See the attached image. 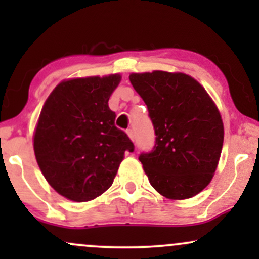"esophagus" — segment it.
<instances>
[{"mask_svg": "<svg viewBox=\"0 0 259 259\" xmlns=\"http://www.w3.org/2000/svg\"><path fill=\"white\" fill-rule=\"evenodd\" d=\"M126 134H127V136H129L132 141H134V140H135V136H134V132H133L132 129H127L126 130Z\"/></svg>", "mask_w": 259, "mask_h": 259, "instance_id": "esophagus-1", "label": "esophagus"}]
</instances>
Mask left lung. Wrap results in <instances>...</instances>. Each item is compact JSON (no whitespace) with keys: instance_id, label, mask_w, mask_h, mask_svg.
Listing matches in <instances>:
<instances>
[{"instance_id":"1","label":"left lung","mask_w":259,"mask_h":259,"mask_svg":"<svg viewBox=\"0 0 259 259\" xmlns=\"http://www.w3.org/2000/svg\"><path fill=\"white\" fill-rule=\"evenodd\" d=\"M129 79L156 134L153 150L139 157L151 185L170 200L194 197L218 165L224 140L221 113L203 86L186 74L154 70Z\"/></svg>"}]
</instances>
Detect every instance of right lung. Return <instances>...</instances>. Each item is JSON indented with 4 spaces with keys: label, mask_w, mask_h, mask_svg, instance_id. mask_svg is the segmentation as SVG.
Here are the masks:
<instances>
[{
    "label": "right lung",
    "mask_w": 259,
    "mask_h": 259,
    "mask_svg": "<svg viewBox=\"0 0 259 259\" xmlns=\"http://www.w3.org/2000/svg\"><path fill=\"white\" fill-rule=\"evenodd\" d=\"M119 74L70 79L56 86L40 113L34 151L45 179L75 202L96 198L113 184L134 144L114 125L108 107Z\"/></svg>",
    "instance_id": "add662e5"
}]
</instances>
